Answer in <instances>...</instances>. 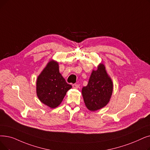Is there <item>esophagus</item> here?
I'll return each instance as SVG.
<instances>
[{
    "instance_id": "1",
    "label": "esophagus",
    "mask_w": 150,
    "mask_h": 150,
    "mask_svg": "<svg viewBox=\"0 0 150 150\" xmlns=\"http://www.w3.org/2000/svg\"><path fill=\"white\" fill-rule=\"evenodd\" d=\"M72 86L74 89H78L80 87V85H79V84H74Z\"/></svg>"
}]
</instances>
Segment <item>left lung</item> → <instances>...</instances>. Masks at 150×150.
<instances>
[{
	"label": "left lung",
	"mask_w": 150,
	"mask_h": 150,
	"mask_svg": "<svg viewBox=\"0 0 150 150\" xmlns=\"http://www.w3.org/2000/svg\"><path fill=\"white\" fill-rule=\"evenodd\" d=\"M113 82L107 73L105 67L100 64L93 70L86 86L82 88L85 105L90 111H96L107 105L113 93Z\"/></svg>",
	"instance_id": "obj_1"
}]
</instances>
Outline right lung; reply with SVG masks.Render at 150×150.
<instances>
[{
    "mask_svg": "<svg viewBox=\"0 0 150 150\" xmlns=\"http://www.w3.org/2000/svg\"><path fill=\"white\" fill-rule=\"evenodd\" d=\"M71 88L59 73V64L51 60L37 80V95L45 105L51 108L59 106L67 91Z\"/></svg>",
    "mask_w": 150,
    "mask_h": 150,
    "instance_id": "1",
    "label": "right lung"
}]
</instances>
